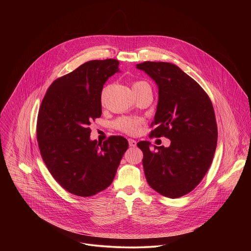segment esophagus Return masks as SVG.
<instances>
[{
  "label": "esophagus",
  "mask_w": 251,
  "mask_h": 251,
  "mask_svg": "<svg viewBox=\"0 0 251 251\" xmlns=\"http://www.w3.org/2000/svg\"><path fill=\"white\" fill-rule=\"evenodd\" d=\"M128 142H129V145H130V147H136V146H137V142H136L135 140H133V139H129V140H128Z\"/></svg>",
  "instance_id": "1"
}]
</instances>
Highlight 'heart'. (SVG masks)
Listing matches in <instances>:
<instances>
[{"instance_id": "1", "label": "heart", "mask_w": 251, "mask_h": 251, "mask_svg": "<svg viewBox=\"0 0 251 251\" xmlns=\"http://www.w3.org/2000/svg\"><path fill=\"white\" fill-rule=\"evenodd\" d=\"M145 85H149L146 81H143V80H137V81H134L133 84H132V88L133 90L138 88V87H141V86H145ZM107 93V87L103 88L102 90V93H101V100L104 101V98H105V95ZM142 123V120L139 119V118H134V117H120L118 118L115 122H114V126L124 132V133H127V134H136L140 128V125Z\"/></svg>"}]
</instances>
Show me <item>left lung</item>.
<instances>
[{"label":"left lung","mask_w":251,"mask_h":251,"mask_svg":"<svg viewBox=\"0 0 251 251\" xmlns=\"http://www.w3.org/2000/svg\"><path fill=\"white\" fill-rule=\"evenodd\" d=\"M159 88L151 137L171 140L168 148L141 141L143 167L149 186L167 198L192 192L211 165L218 142V126L208 95L184 71L170 62L137 64Z\"/></svg>","instance_id":"obj_1"}]
</instances>
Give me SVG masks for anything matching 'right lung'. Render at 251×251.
Listing matches in <instances>:
<instances>
[{
  "label": "right lung",
  "mask_w": 251,
  "mask_h": 251,
  "mask_svg": "<svg viewBox=\"0 0 251 251\" xmlns=\"http://www.w3.org/2000/svg\"><path fill=\"white\" fill-rule=\"evenodd\" d=\"M113 58L90 60L49 87L38 115L42 158L54 180L68 193L91 197L108 188L128 149L122 136L91 141L90 122L101 116L104 83L119 71Z\"/></svg>",
  "instance_id": "1"
}]
</instances>
